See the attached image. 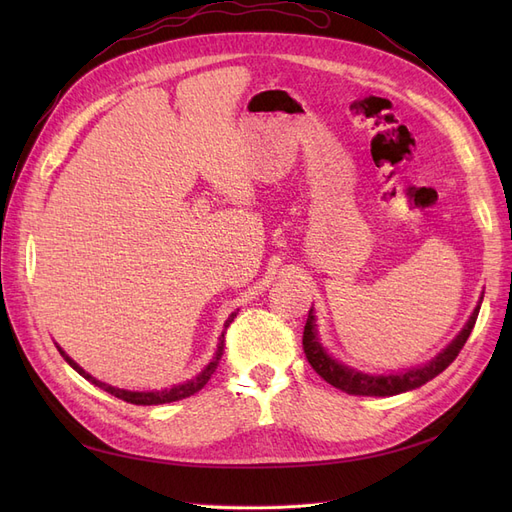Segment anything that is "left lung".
<instances>
[{"mask_svg": "<svg viewBox=\"0 0 512 512\" xmlns=\"http://www.w3.org/2000/svg\"><path fill=\"white\" fill-rule=\"evenodd\" d=\"M478 309H480V305H476L474 314L470 316V320H468L466 327H463V331L453 339V344L446 346L436 356V359L429 361L423 367L410 369V371H406V374H399V376H367V374H361V371H354V369H350L342 363H337L335 359H331V356L324 352L322 346L318 344L312 309H309L305 331H303V352H305V359L309 361V365L314 367L316 374L327 380L329 384H333L335 389L346 391L348 395L391 397V395H399V393L418 389V386H423L425 382H429V380L436 378L438 374H442V371L457 359V354L461 352L463 344L468 342V337L474 329L476 318H478Z\"/></svg>", "mask_w": 512, "mask_h": 512, "instance_id": "obj_1", "label": "left lung"}]
</instances>
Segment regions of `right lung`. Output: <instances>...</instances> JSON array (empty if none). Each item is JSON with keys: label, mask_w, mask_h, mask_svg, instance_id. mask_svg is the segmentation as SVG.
Returning <instances> with one entry per match:
<instances>
[{"label": "right lung", "mask_w": 512, "mask_h": 512, "mask_svg": "<svg viewBox=\"0 0 512 512\" xmlns=\"http://www.w3.org/2000/svg\"><path fill=\"white\" fill-rule=\"evenodd\" d=\"M235 316H237V312L230 314V318L226 320L224 333H226V329L230 327V322L235 320ZM224 333H222V337H220L218 352H215L213 361H211L203 371H200V374H198L194 380L183 382V384H179V386H173V389L151 391V393H134V391H123V389H115V386H108V384H104V382H100V380H96V378H91V376L87 374V371H85L83 367L76 365L64 350H61V348H57V350H59V354L64 356V359L68 361V365H70L72 369L79 371V374H81L83 378H87L89 382H94L96 386H100V389H104L106 393H111V395H115V397H119V399H123V401H128V404H134V406H158V404H170V401L185 399V397H190V395H194V393H198L200 389H203V386L209 382L213 371L218 369V365H220V361H222V354H224Z\"/></svg>", "instance_id": "add662e5"}]
</instances>
